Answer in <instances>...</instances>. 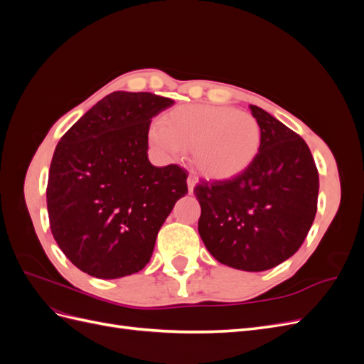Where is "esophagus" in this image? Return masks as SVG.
Returning a JSON list of instances; mask_svg holds the SVG:
<instances>
[{
  "label": "esophagus",
  "mask_w": 364,
  "mask_h": 364,
  "mask_svg": "<svg viewBox=\"0 0 364 364\" xmlns=\"http://www.w3.org/2000/svg\"><path fill=\"white\" fill-rule=\"evenodd\" d=\"M196 183H197V181H196V178H193V176H190V178L186 179V185H188V193L190 194H193V191L196 188Z\"/></svg>",
  "instance_id": "34e87169"
}]
</instances>
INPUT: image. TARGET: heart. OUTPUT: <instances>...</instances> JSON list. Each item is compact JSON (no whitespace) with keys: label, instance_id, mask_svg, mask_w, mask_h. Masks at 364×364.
Here are the masks:
<instances>
[{"label":"heart","instance_id":"heart-1","mask_svg":"<svg viewBox=\"0 0 364 364\" xmlns=\"http://www.w3.org/2000/svg\"><path fill=\"white\" fill-rule=\"evenodd\" d=\"M150 144L165 155L191 150L193 165L208 181L238 178L257 161L262 134L257 118L229 106L182 105L150 127Z\"/></svg>","mask_w":364,"mask_h":364}]
</instances>
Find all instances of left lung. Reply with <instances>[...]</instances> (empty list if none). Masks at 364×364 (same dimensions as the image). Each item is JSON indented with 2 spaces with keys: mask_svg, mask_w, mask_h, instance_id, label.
<instances>
[{
  "mask_svg": "<svg viewBox=\"0 0 364 364\" xmlns=\"http://www.w3.org/2000/svg\"><path fill=\"white\" fill-rule=\"evenodd\" d=\"M261 126L257 161L238 178L203 182L199 234L225 266L269 270L289 259L310 230L318 196V173L306 142L264 109L250 105Z\"/></svg>",
  "mask_w": 364,
  "mask_h": 364,
  "instance_id": "obj_1",
  "label": "left lung"
}]
</instances>
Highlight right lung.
Returning a JSON list of instances; mask_svg holds the SVG:
<instances>
[{
  "instance_id": "right-lung-1",
  "label": "right lung",
  "mask_w": 364,
  "mask_h": 364,
  "mask_svg": "<svg viewBox=\"0 0 364 364\" xmlns=\"http://www.w3.org/2000/svg\"><path fill=\"white\" fill-rule=\"evenodd\" d=\"M173 105L151 92L115 91L54 150L47 186L51 232L91 277L117 279L144 269L165 218L188 193L183 168L155 167L147 155L151 118Z\"/></svg>"
}]
</instances>
